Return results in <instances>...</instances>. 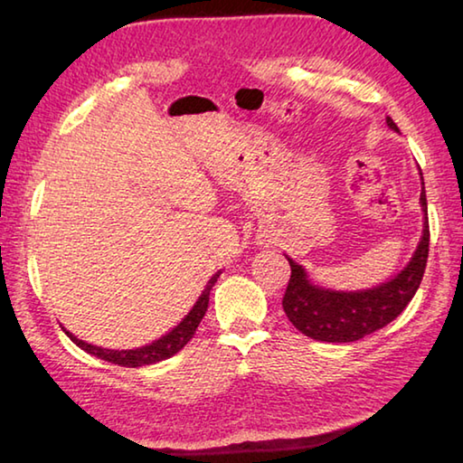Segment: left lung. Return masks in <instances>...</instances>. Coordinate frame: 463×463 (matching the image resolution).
Segmentation results:
<instances>
[{
  "label": "left lung",
  "mask_w": 463,
  "mask_h": 463,
  "mask_svg": "<svg viewBox=\"0 0 463 463\" xmlns=\"http://www.w3.org/2000/svg\"><path fill=\"white\" fill-rule=\"evenodd\" d=\"M386 122L392 130L398 132L394 120L386 118ZM420 206L425 213V226H422L419 247L409 265L386 284L372 289H359V292L325 289L312 284L302 265L294 263L288 257L292 276H289L281 307H284L289 323L310 339L326 343L359 341L392 323L417 294L427 268L430 234L425 182H422Z\"/></svg>",
  "instance_id": "obj_1"
}]
</instances>
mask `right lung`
Listing matches in <instances>:
<instances>
[{"instance_id": "right-lung-1", "label": "right lung", "mask_w": 463, "mask_h": 463, "mask_svg": "<svg viewBox=\"0 0 463 463\" xmlns=\"http://www.w3.org/2000/svg\"><path fill=\"white\" fill-rule=\"evenodd\" d=\"M218 276H221V271L214 273L213 278H210L208 286L203 288L202 296L198 298V302L194 304V308L187 312V317L179 323L174 331H169L165 336H161V339L153 341L151 345H145V347H138V349H128V351H114V349H101L96 347V345H90L81 339H77L69 331H65V335L71 339L77 347H81L83 351H88V354L96 355L99 359H104V362L109 364H116V365H124V367H140V365H151L156 362H163V359H167L171 355H175L177 351H182L187 341L192 339L195 328H198L200 320L203 318L208 310V300H210V289L216 284Z\"/></svg>"}]
</instances>
